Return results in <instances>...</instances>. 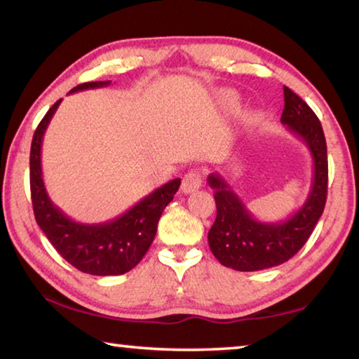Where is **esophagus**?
Instances as JSON below:
<instances>
[{"instance_id":"1","label":"esophagus","mask_w":359,"mask_h":359,"mask_svg":"<svg viewBox=\"0 0 359 359\" xmlns=\"http://www.w3.org/2000/svg\"><path fill=\"white\" fill-rule=\"evenodd\" d=\"M201 184H203L201 174H199L198 171H190L188 174H185L184 180H182V193H185V194L194 193L201 188Z\"/></svg>"}]
</instances>
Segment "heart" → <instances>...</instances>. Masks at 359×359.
Masks as SVG:
<instances>
[{"label": "heart", "instance_id": "1", "mask_svg": "<svg viewBox=\"0 0 359 359\" xmlns=\"http://www.w3.org/2000/svg\"><path fill=\"white\" fill-rule=\"evenodd\" d=\"M223 100H224V102H226V104H233L236 98H234V95L224 93V95H223Z\"/></svg>", "mask_w": 359, "mask_h": 359}]
</instances>
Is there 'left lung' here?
I'll use <instances>...</instances> for the list:
<instances>
[{
    "label": "left lung",
    "mask_w": 359,
    "mask_h": 359,
    "mask_svg": "<svg viewBox=\"0 0 359 359\" xmlns=\"http://www.w3.org/2000/svg\"><path fill=\"white\" fill-rule=\"evenodd\" d=\"M285 107L280 121L306 144L313 161V177L306 201L282 222H261L252 215L239 194L222 174H210L217 218L208 234L209 247L223 266L250 272L288 261L311 238L323 214L327 193V156L323 128L317 115L288 87H283Z\"/></svg>",
    "instance_id": "1"
}]
</instances>
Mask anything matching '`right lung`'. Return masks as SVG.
Here are the masks:
<instances>
[{
	"label": "right lung",
	"instance_id": "right-lung-1",
	"mask_svg": "<svg viewBox=\"0 0 359 359\" xmlns=\"http://www.w3.org/2000/svg\"><path fill=\"white\" fill-rule=\"evenodd\" d=\"M111 81L85 82L69 92L107 87ZM62 100L57 101L34 131L29 154V187L36 222L55 250L76 269L92 276H120L137 266L155 239L156 226L172 201L180 179L168 182L120 217L104 223H81L69 218L48 198L41 168L42 139Z\"/></svg>",
	"mask_w": 359,
	"mask_h": 359
}]
</instances>
